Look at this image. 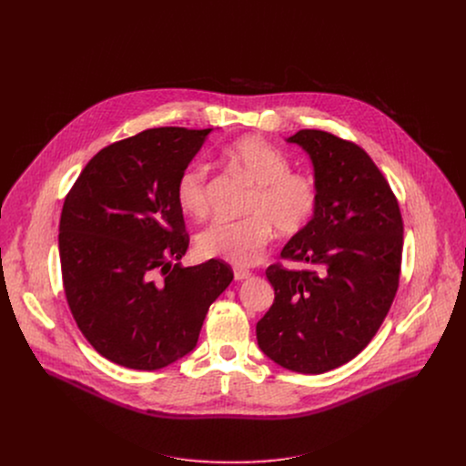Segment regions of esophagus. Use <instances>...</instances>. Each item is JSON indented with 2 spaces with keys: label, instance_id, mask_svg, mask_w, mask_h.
<instances>
[{
  "label": "esophagus",
  "instance_id": "34e87169",
  "mask_svg": "<svg viewBox=\"0 0 466 466\" xmlns=\"http://www.w3.org/2000/svg\"><path fill=\"white\" fill-rule=\"evenodd\" d=\"M233 274H235V279H238V281L251 278V270L242 268V267H235V268H233Z\"/></svg>",
  "mask_w": 466,
  "mask_h": 466
}]
</instances>
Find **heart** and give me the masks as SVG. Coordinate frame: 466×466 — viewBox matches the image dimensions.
<instances>
[{"label":"heart","mask_w":466,"mask_h":466,"mask_svg":"<svg viewBox=\"0 0 466 466\" xmlns=\"http://www.w3.org/2000/svg\"><path fill=\"white\" fill-rule=\"evenodd\" d=\"M228 167L253 185L244 220H217L198 237V251L206 258H222L233 266H253L274 237L301 233L314 218L319 190L314 177L290 172L289 159L260 137H240L220 148ZM176 199L192 218L206 217L209 209L208 168L188 165L177 177Z\"/></svg>","instance_id":"obj_1"}]
</instances>
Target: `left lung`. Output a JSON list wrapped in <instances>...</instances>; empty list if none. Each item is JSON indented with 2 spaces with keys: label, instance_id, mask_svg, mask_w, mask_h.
I'll list each match as a JSON object with an SVG mask.
<instances>
[{
  "label": "left lung",
  "instance_id": "obj_1",
  "mask_svg": "<svg viewBox=\"0 0 466 466\" xmlns=\"http://www.w3.org/2000/svg\"><path fill=\"white\" fill-rule=\"evenodd\" d=\"M312 161L319 204L281 258L267 267L274 303L257 325L260 350L296 373L319 375L359 355L386 319L400 281L399 200L355 143L316 129L287 137Z\"/></svg>",
  "mask_w": 466,
  "mask_h": 466
}]
</instances>
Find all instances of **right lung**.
I'll list each match as a JSON object with an SVG mask.
<instances>
[{
	"label": "right lung",
	"instance_id": "1",
	"mask_svg": "<svg viewBox=\"0 0 466 466\" xmlns=\"http://www.w3.org/2000/svg\"><path fill=\"white\" fill-rule=\"evenodd\" d=\"M211 129L159 127L95 154L65 199L59 257L76 327L107 360L154 371L190 353L233 270L181 267L190 238L179 174Z\"/></svg>",
	"mask_w": 466,
	"mask_h": 466
}]
</instances>
